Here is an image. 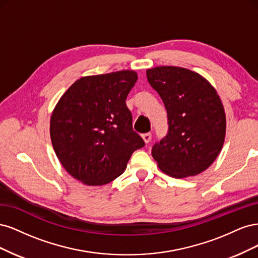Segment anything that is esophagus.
<instances>
[{
	"label": "esophagus",
	"mask_w": 258,
	"mask_h": 258,
	"mask_svg": "<svg viewBox=\"0 0 258 258\" xmlns=\"http://www.w3.org/2000/svg\"><path fill=\"white\" fill-rule=\"evenodd\" d=\"M142 139L144 140L145 143H150L151 140H152V134H151V132H147V134H143L142 135Z\"/></svg>",
	"instance_id": "1"
}]
</instances>
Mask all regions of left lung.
Listing matches in <instances>:
<instances>
[{
  "label": "left lung",
  "instance_id": "1",
  "mask_svg": "<svg viewBox=\"0 0 258 258\" xmlns=\"http://www.w3.org/2000/svg\"><path fill=\"white\" fill-rule=\"evenodd\" d=\"M168 114V134L152 155L163 173L175 178L197 175L220 154L226 115L220 96L204 76L188 69L162 66L146 70Z\"/></svg>",
  "mask_w": 258,
  "mask_h": 258
}]
</instances>
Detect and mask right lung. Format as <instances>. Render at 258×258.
<instances>
[{"label":"right lung","instance_id":"right-lung-1","mask_svg":"<svg viewBox=\"0 0 258 258\" xmlns=\"http://www.w3.org/2000/svg\"><path fill=\"white\" fill-rule=\"evenodd\" d=\"M135 71L84 76L62 95L50 117V139L62 167L88 186L123 173L132 153L145 145L132 128L126 99Z\"/></svg>","mask_w":258,"mask_h":258}]
</instances>
